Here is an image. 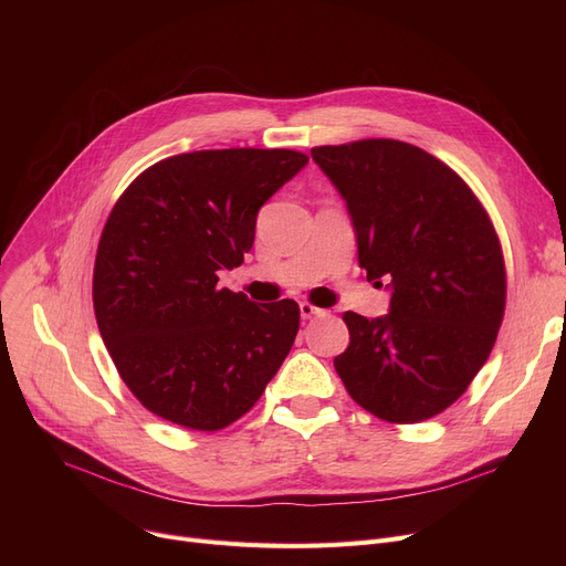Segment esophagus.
<instances>
[{
    "mask_svg": "<svg viewBox=\"0 0 566 566\" xmlns=\"http://www.w3.org/2000/svg\"><path fill=\"white\" fill-rule=\"evenodd\" d=\"M325 314H328L325 310H318V307H314L310 303H301V316L303 318H316V316H325Z\"/></svg>",
    "mask_w": 566,
    "mask_h": 566,
    "instance_id": "esophagus-1",
    "label": "esophagus"
}]
</instances>
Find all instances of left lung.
I'll return each instance as SVG.
<instances>
[{
	"label": "left lung",
	"mask_w": 566,
	"mask_h": 566,
	"mask_svg": "<svg viewBox=\"0 0 566 566\" xmlns=\"http://www.w3.org/2000/svg\"><path fill=\"white\" fill-rule=\"evenodd\" d=\"M346 201L367 280L388 277L390 314H344L335 369L355 403L392 424L452 406L489 360L507 298L493 222L463 178L397 139L312 148Z\"/></svg>",
	"instance_id": "8db88e82"
}]
</instances>
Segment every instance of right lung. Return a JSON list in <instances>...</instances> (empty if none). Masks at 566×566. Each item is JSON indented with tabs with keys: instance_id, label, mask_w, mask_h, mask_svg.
Listing matches in <instances>:
<instances>
[{
	"instance_id": "add662e5",
	"label": "right lung",
	"mask_w": 566,
	"mask_h": 566,
	"mask_svg": "<svg viewBox=\"0 0 566 566\" xmlns=\"http://www.w3.org/2000/svg\"><path fill=\"white\" fill-rule=\"evenodd\" d=\"M289 148H216L144 169L101 233L94 312L118 376L158 418L218 431L259 401L301 325L298 303L218 286L256 213L307 165Z\"/></svg>"
}]
</instances>
